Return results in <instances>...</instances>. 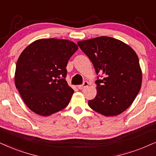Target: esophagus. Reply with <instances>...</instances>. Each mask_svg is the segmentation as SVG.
Wrapping results in <instances>:
<instances>
[{
  "mask_svg": "<svg viewBox=\"0 0 156 156\" xmlns=\"http://www.w3.org/2000/svg\"><path fill=\"white\" fill-rule=\"evenodd\" d=\"M88 86V81H84L82 85H79V86H78V89H80V90H82Z\"/></svg>",
  "mask_w": 156,
  "mask_h": 156,
  "instance_id": "obj_1",
  "label": "esophagus"
}]
</instances>
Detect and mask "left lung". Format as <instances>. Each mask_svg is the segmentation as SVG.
Instances as JSON below:
<instances>
[{
  "mask_svg": "<svg viewBox=\"0 0 156 156\" xmlns=\"http://www.w3.org/2000/svg\"><path fill=\"white\" fill-rule=\"evenodd\" d=\"M96 74L97 94L88 106L106 117L121 114L131 105L141 88L142 71L135 51L122 41L109 37L80 41Z\"/></svg>",
  "mask_w": 156,
  "mask_h": 156,
  "instance_id": "obj_1",
  "label": "left lung"
}]
</instances>
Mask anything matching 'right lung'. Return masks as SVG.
<instances>
[{
	"label": "right lung",
	"instance_id": "1",
	"mask_svg": "<svg viewBox=\"0 0 156 156\" xmlns=\"http://www.w3.org/2000/svg\"><path fill=\"white\" fill-rule=\"evenodd\" d=\"M78 49L71 41L51 38L34 41L21 52L15 84L31 111L49 116L68 105L74 90L66 80V67Z\"/></svg>",
	"mask_w": 156,
	"mask_h": 156
}]
</instances>
